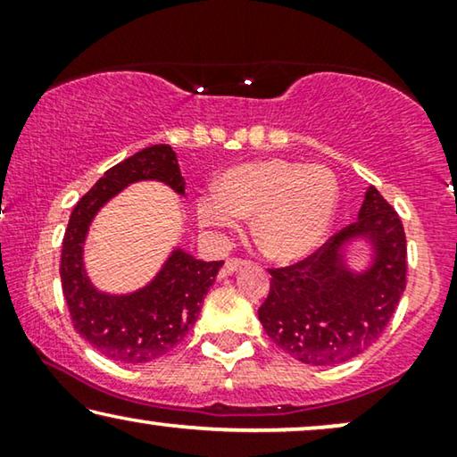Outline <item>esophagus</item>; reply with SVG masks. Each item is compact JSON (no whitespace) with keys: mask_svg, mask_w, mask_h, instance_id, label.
I'll return each mask as SVG.
<instances>
[{"mask_svg":"<svg viewBox=\"0 0 457 457\" xmlns=\"http://www.w3.org/2000/svg\"><path fill=\"white\" fill-rule=\"evenodd\" d=\"M247 264V260H241V258H228L227 262H224V268L220 272V277H228V274H233L239 270V268H243Z\"/></svg>","mask_w":457,"mask_h":457,"instance_id":"esophagus-1","label":"esophagus"}]
</instances>
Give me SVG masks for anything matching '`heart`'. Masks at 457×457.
<instances>
[{
    "label": "heart",
    "mask_w": 457,
    "mask_h": 457,
    "mask_svg": "<svg viewBox=\"0 0 457 457\" xmlns=\"http://www.w3.org/2000/svg\"><path fill=\"white\" fill-rule=\"evenodd\" d=\"M339 185L324 166L268 158L245 162L218 179L216 191L197 199V218L214 230H237L253 216L252 233L277 262L308 258L333 224Z\"/></svg>",
    "instance_id": "1"
}]
</instances>
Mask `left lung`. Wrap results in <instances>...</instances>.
Wrapping results in <instances>:
<instances>
[{
    "mask_svg": "<svg viewBox=\"0 0 457 457\" xmlns=\"http://www.w3.org/2000/svg\"><path fill=\"white\" fill-rule=\"evenodd\" d=\"M371 243L366 271L346 266L345 245ZM403 224L391 204L368 187L358 220L330 237L308 258L272 268L270 293L258 310L268 337L310 366H333L364 353L385 333L405 289Z\"/></svg>",
    "mask_w": 457,
    "mask_h": 457,
    "instance_id": "left-lung-1",
    "label": "left lung"
}]
</instances>
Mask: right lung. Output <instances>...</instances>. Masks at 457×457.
I'll return each mask as SVG.
<instances>
[{
    "instance_id": "obj_1",
    "label": "right lung",
    "mask_w": 457,
    "mask_h": 457,
    "mask_svg": "<svg viewBox=\"0 0 457 457\" xmlns=\"http://www.w3.org/2000/svg\"><path fill=\"white\" fill-rule=\"evenodd\" d=\"M160 180L185 195L177 154L152 145L112 166L74 205L62 241V291L72 327L105 358L145 364L170 352L195 324L224 262H204L177 247L152 283L124 295L99 291L85 270V239L97 212L129 185Z\"/></svg>"
}]
</instances>
